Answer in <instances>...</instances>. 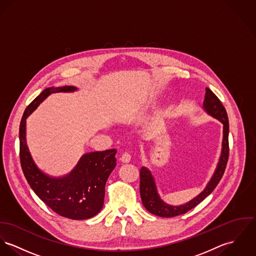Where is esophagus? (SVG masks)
Here are the masks:
<instances>
[{
	"mask_svg": "<svg viewBox=\"0 0 256 256\" xmlns=\"http://www.w3.org/2000/svg\"><path fill=\"white\" fill-rule=\"evenodd\" d=\"M120 160H121V162L123 163L130 162V160H131V156H130V154L127 152H125L121 156Z\"/></svg>",
	"mask_w": 256,
	"mask_h": 256,
	"instance_id": "esophagus-1",
	"label": "esophagus"
}]
</instances>
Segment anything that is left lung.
Returning <instances> with one entry per match:
<instances>
[{"instance_id":"obj_1","label":"left lung","mask_w":256,"mask_h":256,"mask_svg":"<svg viewBox=\"0 0 256 256\" xmlns=\"http://www.w3.org/2000/svg\"><path fill=\"white\" fill-rule=\"evenodd\" d=\"M204 110L215 118L223 123V142H222V154L218 163L217 169L210 180L206 190L200 194L196 198L192 200L184 206H172L164 204L158 194L154 180L150 172L146 168L142 167L140 170V194L144 206L146 210L156 216L160 217H174L184 214L188 210H192L198 204H200L208 196L213 192V190L220 182L229 158V119L227 112L222 104L218 96L208 88H206V96L204 102Z\"/></svg>"}]
</instances>
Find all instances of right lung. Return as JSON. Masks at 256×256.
Listing matches in <instances>:
<instances>
[{
  "instance_id": "obj_1",
  "label": "right lung",
  "mask_w": 256,
  "mask_h": 256,
  "mask_svg": "<svg viewBox=\"0 0 256 256\" xmlns=\"http://www.w3.org/2000/svg\"><path fill=\"white\" fill-rule=\"evenodd\" d=\"M75 90L72 86L46 88L26 108L20 126V158L28 184L46 206L62 217L83 220L93 217L102 208L106 183L116 166V150L87 154L68 176L56 179L48 177L36 167L25 142L26 118L39 104L50 94Z\"/></svg>"
}]
</instances>
